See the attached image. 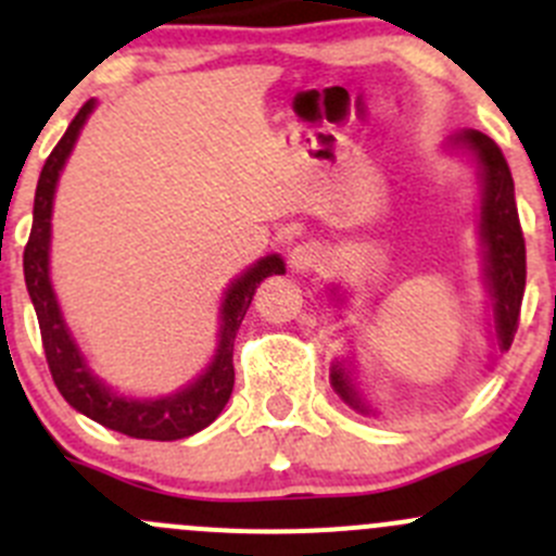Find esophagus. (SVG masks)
<instances>
[{
	"instance_id": "obj_1",
	"label": "esophagus",
	"mask_w": 556,
	"mask_h": 556,
	"mask_svg": "<svg viewBox=\"0 0 556 556\" xmlns=\"http://www.w3.org/2000/svg\"><path fill=\"white\" fill-rule=\"evenodd\" d=\"M290 263L299 271H309V268H317L323 263V247L317 241H301V244L293 247L290 252Z\"/></svg>"
}]
</instances>
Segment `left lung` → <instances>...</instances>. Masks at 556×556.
I'll use <instances>...</instances> for the list:
<instances>
[{
  "instance_id": "left-lung-1",
  "label": "left lung",
  "mask_w": 556,
  "mask_h": 556,
  "mask_svg": "<svg viewBox=\"0 0 556 556\" xmlns=\"http://www.w3.org/2000/svg\"><path fill=\"white\" fill-rule=\"evenodd\" d=\"M462 141L476 152L483 170V223L481 236L486 244V279L494 299L500 348L508 350L521 317V299L527 282V250L521 233L519 208L514 198V176L503 157V149L483 132H465ZM333 388L344 402L361 407L342 369L333 371Z\"/></svg>"
}]
</instances>
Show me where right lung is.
<instances>
[{"mask_svg":"<svg viewBox=\"0 0 556 556\" xmlns=\"http://www.w3.org/2000/svg\"><path fill=\"white\" fill-rule=\"evenodd\" d=\"M94 108V100L84 102L75 118L70 122L67 132L62 135V141L53 147L48 154L46 165H42L40 181H37L35 192V219H31V233L24 247V279L29 299L35 304L37 323H40L42 350H46L48 369H51L53 382H56L59 393L73 404L78 413L89 415L91 421L102 424V427L122 432L127 438L138 440H181L190 434L201 432L208 424L223 413L228 404L230 391H233V342L236 331H239L241 320H244L247 309L252 304L257 285L271 274H285V263L279 255H268L257 261L247 274H241L233 285H230L228 295L223 304V331H219V348L214 355L212 366L206 375L198 377L192 386L185 391L170 393L163 399H149V402H138V399H124L108 391L100 380L89 371V366L80 358L78 348H75L73 337L67 333L59 312L56 295L51 290V279H48V244H51V206H53V190H56L59 170H62L64 160H67L70 149H73L75 138H78L80 127H84L86 116Z\"/></svg>","mask_w":556,"mask_h":556,"instance_id":"1","label":"right lung"}]
</instances>
